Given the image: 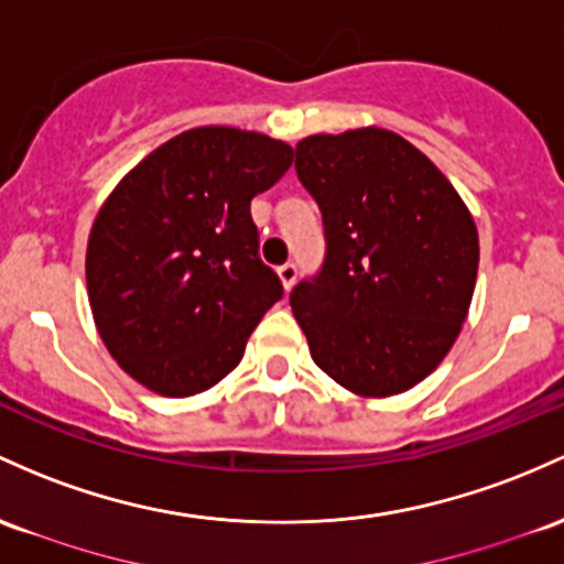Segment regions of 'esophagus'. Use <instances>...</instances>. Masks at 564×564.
<instances>
[{"instance_id": "34e87169", "label": "esophagus", "mask_w": 564, "mask_h": 564, "mask_svg": "<svg viewBox=\"0 0 564 564\" xmlns=\"http://www.w3.org/2000/svg\"><path fill=\"white\" fill-rule=\"evenodd\" d=\"M278 278H281V283H283V289H292L294 286V281H296V264L294 262H286V264H281V268H278Z\"/></svg>"}]
</instances>
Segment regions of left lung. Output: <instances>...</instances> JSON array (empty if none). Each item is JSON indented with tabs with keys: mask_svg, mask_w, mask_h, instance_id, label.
Listing matches in <instances>:
<instances>
[{
	"mask_svg": "<svg viewBox=\"0 0 564 564\" xmlns=\"http://www.w3.org/2000/svg\"><path fill=\"white\" fill-rule=\"evenodd\" d=\"M296 176L324 216L326 257L294 286L313 361L358 395L410 391L460 334L479 235L453 184L382 128L307 135Z\"/></svg>",
	"mask_w": 564,
	"mask_h": 564,
	"instance_id": "8db88e82",
	"label": "left lung"
}]
</instances>
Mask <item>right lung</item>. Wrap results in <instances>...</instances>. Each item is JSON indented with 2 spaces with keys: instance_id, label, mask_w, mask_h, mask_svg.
<instances>
[{
  "instance_id": "1",
  "label": "right lung",
  "mask_w": 564,
  "mask_h": 564,
  "mask_svg": "<svg viewBox=\"0 0 564 564\" xmlns=\"http://www.w3.org/2000/svg\"><path fill=\"white\" fill-rule=\"evenodd\" d=\"M292 147L227 126L192 128L147 154L93 221L85 278L98 334L133 380L184 399L243 358L283 296L259 259L251 200Z\"/></svg>"
}]
</instances>
